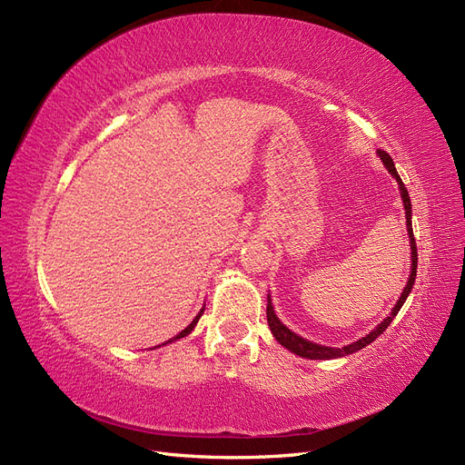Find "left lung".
Returning <instances> with one entry per match:
<instances>
[{
	"instance_id": "left-lung-1",
	"label": "left lung",
	"mask_w": 465,
	"mask_h": 465,
	"mask_svg": "<svg viewBox=\"0 0 465 465\" xmlns=\"http://www.w3.org/2000/svg\"><path fill=\"white\" fill-rule=\"evenodd\" d=\"M378 154H380V159H382V163L386 164L388 171L391 173V176L398 180L400 190H401V200H403L405 217H407V232H410V241H411V275H410V281H407V285H405V289L401 292L400 301L396 302V306H393L391 314L382 323H380V326L374 331H371L367 337H362V340L351 343V345H345L343 349L323 347V345H318V343H312V341L304 340V337H301L297 333H292L287 326H283V323L279 322V318L273 312L272 301H270V297H267V323H270V330H272L275 340L283 347H287L289 351H292L294 355L304 357V359H323V361H326V359H337V357H345V355H351V353H357L359 349L367 347L369 343H372L376 340L378 335H382L386 331V328L390 326L391 320L396 318V314L400 312V308L403 306L407 294H410L411 289H413L415 275H417V244H415V236H413V229H411V200H410V193H407V188L403 186V182H401V178H400V174L396 171V166H393V161H391L390 154L386 151H378Z\"/></svg>"
}]
</instances>
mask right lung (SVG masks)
<instances>
[{
  "mask_svg": "<svg viewBox=\"0 0 465 465\" xmlns=\"http://www.w3.org/2000/svg\"><path fill=\"white\" fill-rule=\"evenodd\" d=\"M202 314H203V308H202V312H200L198 316H195V318H193V322L190 323V326H188L186 330H182V331H180V333H178V335L174 337V340H180V337H184V335H188V333H190V331L193 330V326H195V323H198V320H200V316H202ZM171 341H173V340H171Z\"/></svg>",
  "mask_w": 465,
  "mask_h": 465,
  "instance_id": "1",
  "label": "right lung"
}]
</instances>
